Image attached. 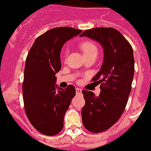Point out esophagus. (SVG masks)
Here are the masks:
<instances>
[{"label":"esophagus","mask_w":151,"mask_h":151,"mask_svg":"<svg viewBox=\"0 0 151 151\" xmlns=\"http://www.w3.org/2000/svg\"><path fill=\"white\" fill-rule=\"evenodd\" d=\"M76 94H82V90H81V88H76Z\"/></svg>","instance_id":"34e87169"}]
</instances>
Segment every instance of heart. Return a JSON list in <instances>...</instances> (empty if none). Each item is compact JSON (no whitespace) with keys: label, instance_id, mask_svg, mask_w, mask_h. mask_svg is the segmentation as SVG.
<instances>
[{"label":"heart","instance_id":"heart-1","mask_svg":"<svg viewBox=\"0 0 151 151\" xmlns=\"http://www.w3.org/2000/svg\"><path fill=\"white\" fill-rule=\"evenodd\" d=\"M80 49L82 51V53H84V57L92 56L95 55L97 56L98 53V46L96 45V44L93 43V41L90 40H83L80 43ZM63 55L67 54V50L64 49L63 51Z\"/></svg>","mask_w":151,"mask_h":151}]
</instances>
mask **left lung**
Instances as JSON below:
<instances>
[{"mask_svg": "<svg viewBox=\"0 0 151 151\" xmlns=\"http://www.w3.org/2000/svg\"><path fill=\"white\" fill-rule=\"evenodd\" d=\"M81 36L98 41L104 52L101 69L92 79L100 84V94L82 91L85 100L82 123L89 132L99 133L112 127L124 111L134 75L133 51L124 36L112 27L87 30Z\"/></svg>", "mask_w": 151, "mask_h": 151, "instance_id": "obj_1", "label": "left lung"}]
</instances>
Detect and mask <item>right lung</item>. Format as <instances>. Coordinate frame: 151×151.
<instances>
[{"label":"right lung","instance_id":"add662e5","mask_svg":"<svg viewBox=\"0 0 151 151\" xmlns=\"http://www.w3.org/2000/svg\"><path fill=\"white\" fill-rule=\"evenodd\" d=\"M81 32L69 27L49 30L36 38L27 57L22 83L24 109L32 125L45 135L61 132L65 113L76 95L74 85L60 88L55 84V75L61 70L63 45Z\"/></svg>","mask_w":151,"mask_h":151}]
</instances>
